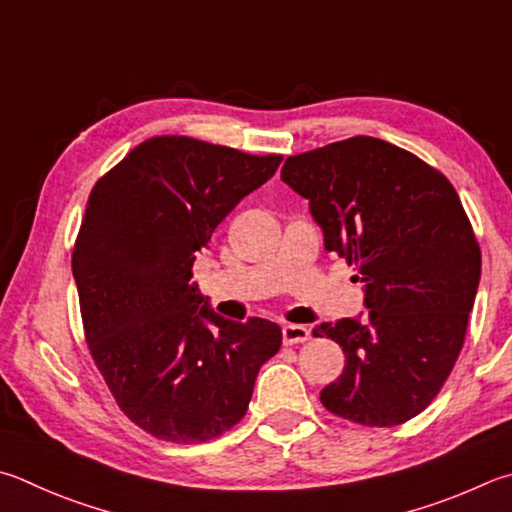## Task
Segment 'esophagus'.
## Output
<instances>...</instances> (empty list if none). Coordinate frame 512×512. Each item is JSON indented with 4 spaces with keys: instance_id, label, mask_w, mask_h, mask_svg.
Instances as JSON below:
<instances>
[{
    "instance_id": "esophagus-1",
    "label": "esophagus",
    "mask_w": 512,
    "mask_h": 512,
    "mask_svg": "<svg viewBox=\"0 0 512 512\" xmlns=\"http://www.w3.org/2000/svg\"><path fill=\"white\" fill-rule=\"evenodd\" d=\"M282 338L284 345H297V342H306L311 338V329H306L304 324H284Z\"/></svg>"
}]
</instances>
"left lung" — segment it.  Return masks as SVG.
<instances>
[{
  "mask_svg": "<svg viewBox=\"0 0 512 512\" xmlns=\"http://www.w3.org/2000/svg\"><path fill=\"white\" fill-rule=\"evenodd\" d=\"M282 181L309 199L324 248L356 266L369 309L313 331L347 358L322 405L369 427L410 421L450 376L479 288L481 250L457 190L371 136L288 156Z\"/></svg>",
  "mask_w": 512,
  "mask_h": 512,
  "instance_id": "obj_1",
  "label": "left lung"
}]
</instances>
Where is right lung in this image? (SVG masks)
<instances>
[{"label": "right lung", "instance_id": "add662e5", "mask_svg": "<svg viewBox=\"0 0 512 512\" xmlns=\"http://www.w3.org/2000/svg\"><path fill=\"white\" fill-rule=\"evenodd\" d=\"M280 163L156 136L89 194L71 257L87 345L120 410L156 439L199 443L230 430L259 367L280 351L275 322L221 318L190 282L215 228Z\"/></svg>", "mask_w": 512, "mask_h": 512}]
</instances>
